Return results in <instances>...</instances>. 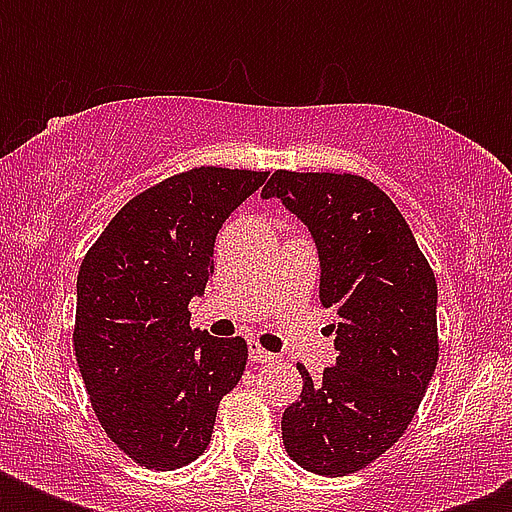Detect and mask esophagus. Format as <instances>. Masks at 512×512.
<instances>
[{"mask_svg":"<svg viewBox=\"0 0 512 512\" xmlns=\"http://www.w3.org/2000/svg\"><path fill=\"white\" fill-rule=\"evenodd\" d=\"M249 358H252V361H257V364H263V361H273V353H268V350L265 348H260V345H257V342H249Z\"/></svg>","mask_w":512,"mask_h":512,"instance_id":"34e87169","label":"esophagus"}]
</instances>
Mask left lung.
Instances as JSON below:
<instances>
[{
    "label": "left lung",
    "mask_w": 512,
    "mask_h": 512,
    "mask_svg": "<svg viewBox=\"0 0 512 512\" xmlns=\"http://www.w3.org/2000/svg\"><path fill=\"white\" fill-rule=\"evenodd\" d=\"M311 231L335 364L284 409L287 454L316 476L366 468L409 428L438 361V287L396 204L356 175L279 170L260 193Z\"/></svg>",
    "instance_id": "1"
}]
</instances>
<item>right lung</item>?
<instances>
[{
    "label": "right lung",
    "instance_id": "add662e5",
    "mask_svg": "<svg viewBox=\"0 0 512 512\" xmlns=\"http://www.w3.org/2000/svg\"><path fill=\"white\" fill-rule=\"evenodd\" d=\"M268 172L199 167L124 204L76 279L74 350L108 438L151 470L209 446L217 406L247 366L244 337L191 329L217 231Z\"/></svg>",
    "mask_w": 512,
    "mask_h": 512
}]
</instances>
